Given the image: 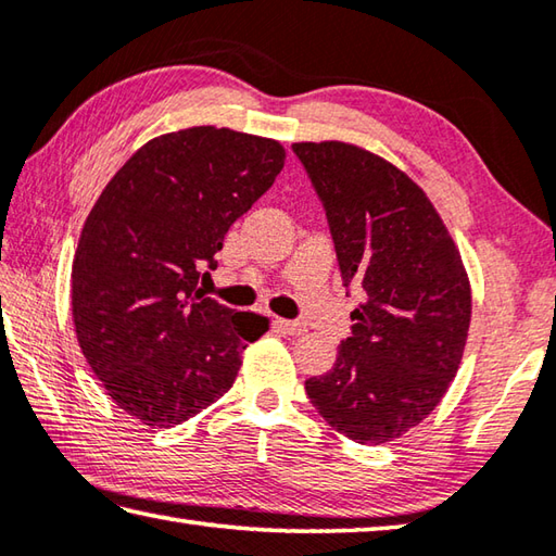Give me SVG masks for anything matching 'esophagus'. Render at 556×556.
<instances>
[{"mask_svg": "<svg viewBox=\"0 0 556 556\" xmlns=\"http://www.w3.org/2000/svg\"><path fill=\"white\" fill-rule=\"evenodd\" d=\"M278 329L282 333H288V337H300V333H305V324L302 321H292V319H278Z\"/></svg>", "mask_w": 556, "mask_h": 556, "instance_id": "1", "label": "esophagus"}]
</instances>
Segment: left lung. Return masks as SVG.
<instances>
[{
	"label": "left lung",
	"mask_w": 556,
	"mask_h": 556,
	"mask_svg": "<svg viewBox=\"0 0 556 556\" xmlns=\"http://www.w3.org/2000/svg\"><path fill=\"white\" fill-rule=\"evenodd\" d=\"M292 152L327 213L343 286L365 295L333 368L305 382L307 396L351 441H394L457 375L472 317L467 270L433 203L394 164L333 140Z\"/></svg>",
	"instance_id": "obj_1"
}]
</instances>
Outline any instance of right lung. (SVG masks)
<instances>
[{"label":"right lung","instance_id":"right-lung-1","mask_svg":"<svg viewBox=\"0 0 556 556\" xmlns=\"http://www.w3.org/2000/svg\"><path fill=\"white\" fill-rule=\"evenodd\" d=\"M286 164L282 144L198 125L125 162L84 223L72 317L89 368L123 412L172 428L217 402L268 319L205 298L227 229Z\"/></svg>","mask_w":556,"mask_h":556}]
</instances>
